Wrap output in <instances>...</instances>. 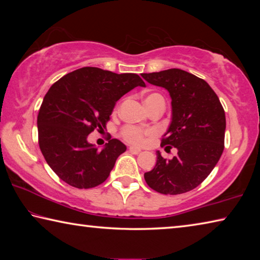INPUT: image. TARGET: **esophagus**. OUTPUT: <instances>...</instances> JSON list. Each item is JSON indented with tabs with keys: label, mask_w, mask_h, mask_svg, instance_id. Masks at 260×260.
Wrapping results in <instances>:
<instances>
[{
	"label": "esophagus",
	"mask_w": 260,
	"mask_h": 260,
	"mask_svg": "<svg viewBox=\"0 0 260 260\" xmlns=\"http://www.w3.org/2000/svg\"><path fill=\"white\" fill-rule=\"evenodd\" d=\"M129 152H132V153H140L141 152V149L140 148H136V147H129Z\"/></svg>",
	"instance_id": "esophagus-1"
}]
</instances>
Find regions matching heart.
<instances>
[{
  "mask_svg": "<svg viewBox=\"0 0 260 260\" xmlns=\"http://www.w3.org/2000/svg\"><path fill=\"white\" fill-rule=\"evenodd\" d=\"M159 100H162V98L159 94L152 93L147 96L146 100H144V102H146V105L149 109H151L153 105L156 104L157 101ZM120 135L126 142H128L131 144H135V146H141V144L146 142L148 138L155 135V131L141 129L139 127L133 126V125H126L121 128Z\"/></svg>",
  "mask_w": 260,
  "mask_h": 260,
  "instance_id": "1",
  "label": "heart"
}]
</instances>
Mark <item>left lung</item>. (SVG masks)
I'll return each instance as SVG.
<instances>
[{"label": "left lung", "instance_id": "left-lung-1", "mask_svg": "<svg viewBox=\"0 0 260 260\" xmlns=\"http://www.w3.org/2000/svg\"><path fill=\"white\" fill-rule=\"evenodd\" d=\"M144 80L169 90L172 122L161 147L178 153L172 159L157 151L156 166L144 173L148 186L164 195L190 191L208 178L225 148L226 117L219 98L203 79L180 69L142 73Z\"/></svg>", "mask_w": 260, "mask_h": 260}]
</instances>
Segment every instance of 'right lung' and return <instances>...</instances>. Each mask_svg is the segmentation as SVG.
Listing matches in <instances>:
<instances>
[{
    "mask_svg": "<svg viewBox=\"0 0 260 260\" xmlns=\"http://www.w3.org/2000/svg\"><path fill=\"white\" fill-rule=\"evenodd\" d=\"M138 86L146 83L135 73L87 67L65 74L50 87L38 114L39 146L60 180L89 189L108 179L126 146L110 136L99 150L87 138L105 128L117 101Z\"/></svg>",
    "mask_w": 260,
    "mask_h": 260,
    "instance_id": "add662e5",
    "label": "right lung"
}]
</instances>
